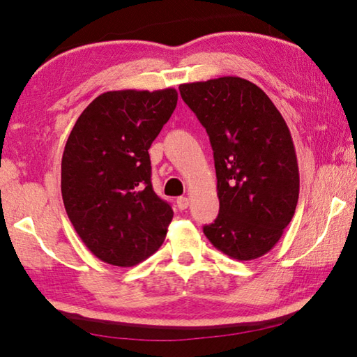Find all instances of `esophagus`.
Here are the masks:
<instances>
[{
	"instance_id": "esophagus-1",
	"label": "esophagus",
	"mask_w": 357,
	"mask_h": 357,
	"mask_svg": "<svg viewBox=\"0 0 357 357\" xmlns=\"http://www.w3.org/2000/svg\"><path fill=\"white\" fill-rule=\"evenodd\" d=\"M176 206H178L179 211L187 209V208H189V198H187V197H179L178 200H176Z\"/></svg>"
}]
</instances>
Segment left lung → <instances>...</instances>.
Masks as SVG:
<instances>
[{
  "label": "left lung",
  "instance_id": "obj_1",
  "mask_svg": "<svg viewBox=\"0 0 357 357\" xmlns=\"http://www.w3.org/2000/svg\"><path fill=\"white\" fill-rule=\"evenodd\" d=\"M214 151L220 209L203 227L217 250L238 261L279 243L299 198V168L285 119L263 89L241 77L179 84Z\"/></svg>",
  "mask_w": 357,
  "mask_h": 357
}]
</instances>
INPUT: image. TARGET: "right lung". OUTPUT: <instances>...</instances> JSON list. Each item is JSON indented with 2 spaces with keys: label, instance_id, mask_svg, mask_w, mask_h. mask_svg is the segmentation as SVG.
Here are the masks:
<instances>
[{
  "label": "right lung",
  "instance_id": "1",
  "mask_svg": "<svg viewBox=\"0 0 357 357\" xmlns=\"http://www.w3.org/2000/svg\"><path fill=\"white\" fill-rule=\"evenodd\" d=\"M174 88L107 91L78 116L61 160L66 213L102 261L129 268L159 250L173 219L151 184L148 149L176 108Z\"/></svg>",
  "mask_w": 357,
  "mask_h": 357
}]
</instances>
